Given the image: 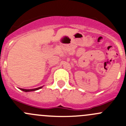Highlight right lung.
<instances>
[{
  "label": "right lung",
  "instance_id": "obj_1",
  "mask_svg": "<svg viewBox=\"0 0 126 126\" xmlns=\"http://www.w3.org/2000/svg\"><path fill=\"white\" fill-rule=\"evenodd\" d=\"M42 87L43 86H41V87H37V88H35V89H22V88H20V89L22 90V91H24V92H31V91H37V90H39L40 89L42 88Z\"/></svg>",
  "mask_w": 126,
  "mask_h": 126
}]
</instances>
